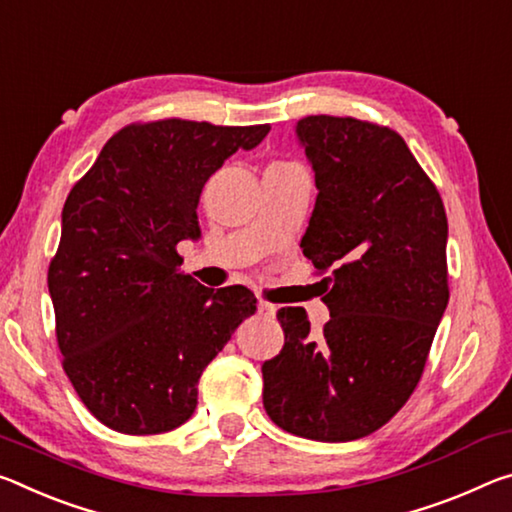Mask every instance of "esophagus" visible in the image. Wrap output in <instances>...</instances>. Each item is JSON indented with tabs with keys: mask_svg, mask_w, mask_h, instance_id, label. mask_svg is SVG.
Returning a JSON list of instances; mask_svg holds the SVG:
<instances>
[{
	"mask_svg": "<svg viewBox=\"0 0 512 512\" xmlns=\"http://www.w3.org/2000/svg\"><path fill=\"white\" fill-rule=\"evenodd\" d=\"M257 312H259V316H266V319H273V314H275V305L266 303V300L259 298V300H257Z\"/></svg>",
	"mask_w": 512,
	"mask_h": 512,
	"instance_id": "esophagus-1",
	"label": "esophagus"
}]
</instances>
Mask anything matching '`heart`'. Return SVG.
Listing matches in <instances>:
<instances>
[{
  "mask_svg": "<svg viewBox=\"0 0 512 512\" xmlns=\"http://www.w3.org/2000/svg\"><path fill=\"white\" fill-rule=\"evenodd\" d=\"M275 164H285V161H275Z\"/></svg>",
  "mask_w": 512,
  "mask_h": 512,
  "instance_id": "heart-1",
  "label": "heart"
}]
</instances>
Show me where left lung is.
<instances>
[{
	"label": "left lung",
	"instance_id": "1",
	"mask_svg": "<svg viewBox=\"0 0 512 512\" xmlns=\"http://www.w3.org/2000/svg\"><path fill=\"white\" fill-rule=\"evenodd\" d=\"M319 189L300 246L319 273L330 321L310 335L282 307L280 355L262 364L264 408L282 431L351 442L385 426L415 392L449 303L446 212L394 129L358 118L296 123Z\"/></svg>",
	"mask_w": 512,
	"mask_h": 512
}]
</instances>
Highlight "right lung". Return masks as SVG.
<instances>
[{"instance_id":"add662e5","label":"right lung","mask_w":512,"mask_h":512,"mask_svg":"<svg viewBox=\"0 0 512 512\" xmlns=\"http://www.w3.org/2000/svg\"><path fill=\"white\" fill-rule=\"evenodd\" d=\"M269 129L182 118L127 125L72 186L47 271L56 342L79 399L113 431L182 426L202 371L255 314L250 289L214 291L177 271V243L200 237L209 177Z\"/></svg>"}]
</instances>
